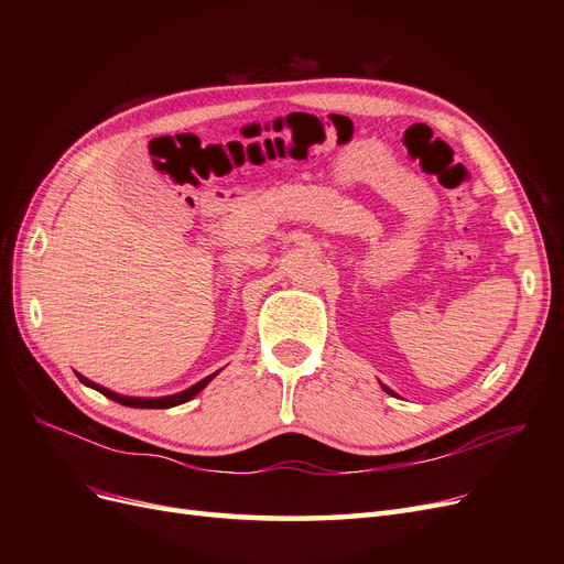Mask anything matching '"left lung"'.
<instances>
[{"instance_id":"left-lung-1","label":"left lung","mask_w":564,"mask_h":564,"mask_svg":"<svg viewBox=\"0 0 564 564\" xmlns=\"http://www.w3.org/2000/svg\"><path fill=\"white\" fill-rule=\"evenodd\" d=\"M386 392H390V395H395V392H392V390H390V388H386Z\"/></svg>"}]
</instances>
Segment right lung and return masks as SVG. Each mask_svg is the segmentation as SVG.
Segmentation results:
<instances>
[{
	"instance_id": "1",
	"label": "right lung",
	"mask_w": 564,
	"mask_h": 564,
	"mask_svg": "<svg viewBox=\"0 0 564 564\" xmlns=\"http://www.w3.org/2000/svg\"><path fill=\"white\" fill-rule=\"evenodd\" d=\"M77 377H79V373H77ZM212 379H214V373H212V377H207V379H202L199 383L191 386L187 390L178 392V395H169V398H124V395H117V392H112V390H108V388H100L98 383H91L89 379L79 377V381H84L89 388H94V390H98V392H104L106 398H110V400H115V402H119V404H124V406H135V409H166V406L183 404V402H187V400H193V398L197 395V392H199L204 386H207Z\"/></svg>"
}]
</instances>
